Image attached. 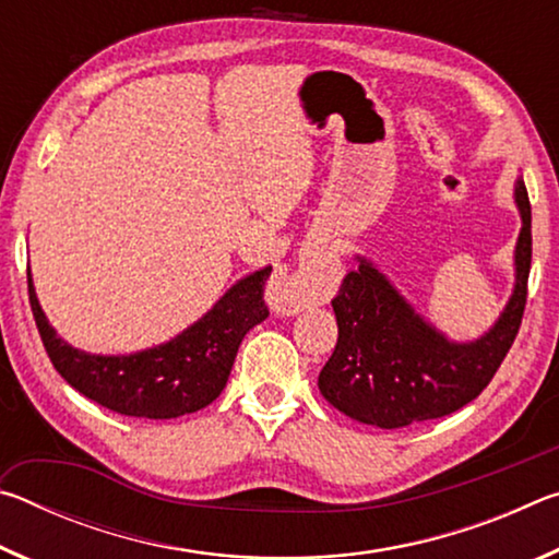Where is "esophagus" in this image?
I'll list each match as a JSON object with an SVG mask.
<instances>
[{
  "mask_svg": "<svg viewBox=\"0 0 559 559\" xmlns=\"http://www.w3.org/2000/svg\"><path fill=\"white\" fill-rule=\"evenodd\" d=\"M337 263L333 257L320 251H306L300 257L298 269L293 273H281L271 281L269 300L273 310L283 316L298 313V310L323 300L325 290L333 286Z\"/></svg>",
  "mask_w": 559,
  "mask_h": 559,
  "instance_id": "1",
  "label": "esophagus"
}]
</instances>
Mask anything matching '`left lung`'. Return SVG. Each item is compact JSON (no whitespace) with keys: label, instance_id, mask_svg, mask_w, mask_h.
<instances>
[{"label":"left lung","instance_id":"1","mask_svg":"<svg viewBox=\"0 0 559 559\" xmlns=\"http://www.w3.org/2000/svg\"><path fill=\"white\" fill-rule=\"evenodd\" d=\"M515 202L523 216L515 290L498 323L476 343H449L372 263L359 259L333 298L337 345L318 377L320 394L335 409L372 427L402 429L459 412L486 390L515 343L527 302L533 231L523 179Z\"/></svg>","mask_w":559,"mask_h":559}]
</instances>
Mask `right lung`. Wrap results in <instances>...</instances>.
Returning <instances> with one entry per match:
<instances>
[{
  "mask_svg": "<svg viewBox=\"0 0 559 559\" xmlns=\"http://www.w3.org/2000/svg\"><path fill=\"white\" fill-rule=\"evenodd\" d=\"M271 269H261L226 293L200 323L165 345L135 355L103 357L71 347L56 335L36 300L32 313L51 365L75 392L110 412L140 419H175L204 409L222 394L243 335L269 318L263 300Z\"/></svg>",
  "mask_w": 559,
  "mask_h": 559,
  "instance_id": "1",
  "label": "right lung"
}]
</instances>
